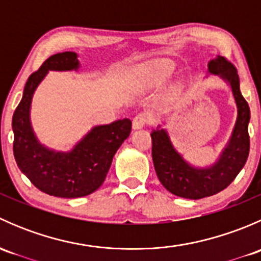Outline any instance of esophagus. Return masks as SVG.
I'll return each instance as SVG.
<instances>
[{"mask_svg": "<svg viewBox=\"0 0 261 261\" xmlns=\"http://www.w3.org/2000/svg\"><path fill=\"white\" fill-rule=\"evenodd\" d=\"M149 122V118L145 114H139L138 116H135L133 120V127L135 130H139V128H143L146 123Z\"/></svg>", "mask_w": 261, "mask_h": 261, "instance_id": "34e87169", "label": "esophagus"}]
</instances>
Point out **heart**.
<instances>
[{"label":"heart","mask_w":261,"mask_h":261,"mask_svg":"<svg viewBox=\"0 0 261 261\" xmlns=\"http://www.w3.org/2000/svg\"><path fill=\"white\" fill-rule=\"evenodd\" d=\"M170 75V68H163V69L156 70L154 74L149 75L146 80L147 86H159V84L164 83L165 81L169 78Z\"/></svg>","instance_id":"1"}]
</instances>
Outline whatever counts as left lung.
<instances>
[{"label":"left lung","mask_w":261,"mask_h":261,"mask_svg":"<svg viewBox=\"0 0 261 261\" xmlns=\"http://www.w3.org/2000/svg\"><path fill=\"white\" fill-rule=\"evenodd\" d=\"M207 67V75H217L230 87L236 103L235 125L215 163L204 167L192 164L175 149L162 125L151 131L152 162L158 178L167 191L181 198L199 199L223 191L240 173L249 156L250 109L241 94L238 70L220 55L210 60Z\"/></svg>","instance_id":"8db88e82"}]
</instances>
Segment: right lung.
Instances as JSON below:
<instances>
[{
    "label": "right lung",
    "instance_id": "obj_1",
    "mask_svg": "<svg viewBox=\"0 0 261 261\" xmlns=\"http://www.w3.org/2000/svg\"><path fill=\"white\" fill-rule=\"evenodd\" d=\"M80 68L77 53H59L46 59L40 69L29 77L12 117L17 167L36 188L62 198H78L97 191L106 179L116 151L131 131V121L123 118L93 126L67 151L40 143L30 117L36 88L49 72H78Z\"/></svg>",
    "mask_w": 261,
    "mask_h": 261
}]
</instances>
